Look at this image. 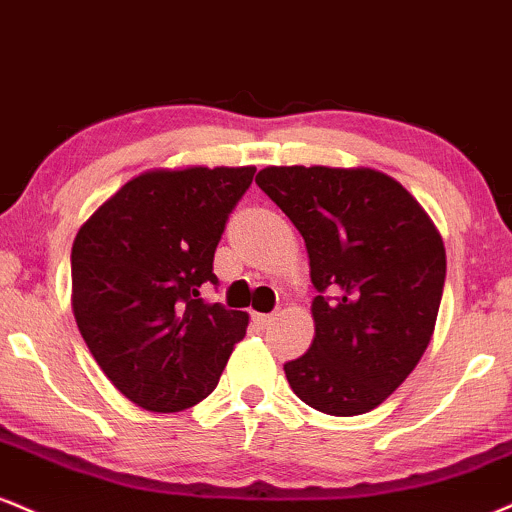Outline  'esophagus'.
Here are the masks:
<instances>
[{
  "instance_id": "1",
  "label": "esophagus",
  "mask_w": 512,
  "mask_h": 512,
  "mask_svg": "<svg viewBox=\"0 0 512 512\" xmlns=\"http://www.w3.org/2000/svg\"><path fill=\"white\" fill-rule=\"evenodd\" d=\"M252 319H255V324L260 326V329H267V326L274 322V315H262V312H255Z\"/></svg>"
}]
</instances>
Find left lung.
Instances as JSON below:
<instances>
[{
  "label": "left lung",
  "instance_id": "left-lung-1",
  "mask_svg": "<svg viewBox=\"0 0 512 512\" xmlns=\"http://www.w3.org/2000/svg\"><path fill=\"white\" fill-rule=\"evenodd\" d=\"M255 183L305 238L315 338L283 365L295 396L324 415L374 410L432 341L446 248L420 202L369 166H267Z\"/></svg>",
  "mask_w": 512,
  "mask_h": 512
}]
</instances>
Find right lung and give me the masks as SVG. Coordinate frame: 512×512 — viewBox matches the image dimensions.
<instances>
[{
    "label": "right lung",
    "mask_w": 512,
    "mask_h": 512,
    "mask_svg": "<svg viewBox=\"0 0 512 512\" xmlns=\"http://www.w3.org/2000/svg\"><path fill=\"white\" fill-rule=\"evenodd\" d=\"M255 166L150 169L80 226L71 250L78 331L107 379L150 412L193 408L219 384L248 312L205 303L214 250Z\"/></svg>",
    "instance_id": "right-lung-1"
}]
</instances>
